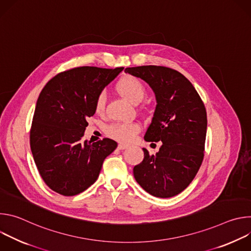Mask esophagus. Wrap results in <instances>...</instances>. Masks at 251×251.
I'll return each mask as SVG.
<instances>
[{
	"label": "esophagus",
	"mask_w": 251,
	"mask_h": 251,
	"mask_svg": "<svg viewBox=\"0 0 251 251\" xmlns=\"http://www.w3.org/2000/svg\"><path fill=\"white\" fill-rule=\"evenodd\" d=\"M127 148H128V145H126V144H119L118 145V149L119 150H125Z\"/></svg>",
	"instance_id": "34e87169"
}]
</instances>
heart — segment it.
<instances>
[{"instance_id": "heart-1", "label": "heart", "mask_w": 251, "mask_h": 251, "mask_svg": "<svg viewBox=\"0 0 251 251\" xmlns=\"http://www.w3.org/2000/svg\"><path fill=\"white\" fill-rule=\"evenodd\" d=\"M118 93L124 97L128 102L137 105L146 95V88L137 77L133 75H126L122 77L116 84ZM105 95L100 93L95 102V109L100 112L104 108ZM139 127L134 123H116L109 127V134L120 142H130L137 134Z\"/></svg>"}]
</instances>
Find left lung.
I'll use <instances>...</instances> for the list:
<instances>
[{
	"label": "left lung",
	"instance_id": "left-lung-1",
	"mask_svg": "<svg viewBox=\"0 0 251 251\" xmlns=\"http://www.w3.org/2000/svg\"><path fill=\"white\" fill-rule=\"evenodd\" d=\"M125 73L141 78L155 93L156 109L144 136L162 142L159 152L134 167L136 182L150 195L172 198L194 180L202 159L206 111L193 84L176 70L157 65L127 67Z\"/></svg>",
	"mask_w": 251,
	"mask_h": 251
}]
</instances>
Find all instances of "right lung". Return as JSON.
Wrapping results in <instances>:
<instances>
[{"instance_id":"right-lung-1","label":"right lung","mask_w":251,"mask_h":251,"mask_svg":"<svg viewBox=\"0 0 251 251\" xmlns=\"http://www.w3.org/2000/svg\"><path fill=\"white\" fill-rule=\"evenodd\" d=\"M81 66L51 78L42 90L30 130V150L45 183L71 197L98 178L104 159L116 148L114 140L82 141L103 89L123 70Z\"/></svg>"}]
</instances>
